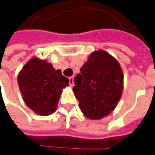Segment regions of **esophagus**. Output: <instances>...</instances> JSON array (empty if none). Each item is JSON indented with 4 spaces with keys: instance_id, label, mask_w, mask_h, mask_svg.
Segmentation results:
<instances>
[{
    "instance_id": "1",
    "label": "esophagus",
    "mask_w": 155,
    "mask_h": 155,
    "mask_svg": "<svg viewBox=\"0 0 155 155\" xmlns=\"http://www.w3.org/2000/svg\"><path fill=\"white\" fill-rule=\"evenodd\" d=\"M69 84H70L71 86L74 85V77H70L69 78Z\"/></svg>"
}]
</instances>
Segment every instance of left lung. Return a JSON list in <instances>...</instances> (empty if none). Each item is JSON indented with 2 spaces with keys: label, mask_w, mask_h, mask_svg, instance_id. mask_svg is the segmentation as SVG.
I'll use <instances>...</instances> for the list:
<instances>
[{
  "label": "left lung",
  "mask_w": 155,
  "mask_h": 155,
  "mask_svg": "<svg viewBox=\"0 0 155 155\" xmlns=\"http://www.w3.org/2000/svg\"><path fill=\"white\" fill-rule=\"evenodd\" d=\"M76 76L73 91L87 118L99 120L110 115L121 99L123 73L120 64L104 50L92 52Z\"/></svg>",
  "instance_id": "1"
}]
</instances>
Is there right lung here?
Returning a JSON list of instances; mask_svg holds the SVG:
<instances>
[{"mask_svg": "<svg viewBox=\"0 0 155 155\" xmlns=\"http://www.w3.org/2000/svg\"><path fill=\"white\" fill-rule=\"evenodd\" d=\"M17 81L25 104L40 116L55 112L63 89L69 85V79L60 70L37 57L22 67Z\"/></svg>", "mask_w": 155, "mask_h": 155, "instance_id": "1", "label": "right lung"}]
</instances>
